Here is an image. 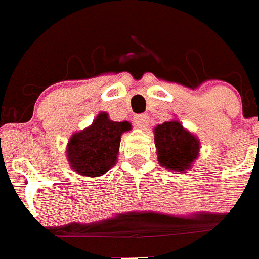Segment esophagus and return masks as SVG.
I'll use <instances>...</instances> for the list:
<instances>
[{"label":"esophagus","instance_id":"esophagus-1","mask_svg":"<svg viewBox=\"0 0 259 259\" xmlns=\"http://www.w3.org/2000/svg\"><path fill=\"white\" fill-rule=\"evenodd\" d=\"M134 121H135V125H137V127L144 130V129H147L148 125H149V116L145 114L138 115V116H135Z\"/></svg>","mask_w":259,"mask_h":259}]
</instances>
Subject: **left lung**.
Segmentation results:
<instances>
[{
  "label": "left lung",
  "mask_w": 259,
  "mask_h": 259,
  "mask_svg": "<svg viewBox=\"0 0 259 259\" xmlns=\"http://www.w3.org/2000/svg\"><path fill=\"white\" fill-rule=\"evenodd\" d=\"M153 132L158 163L172 173H187L199 158V138L176 119L157 125Z\"/></svg>",
  "instance_id": "obj_1"
}]
</instances>
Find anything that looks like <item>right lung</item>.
Returning <instances> with one entry per match:
<instances>
[{
  "label": "right lung",
  "instance_id": "add662e5",
  "mask_svg": "<svg viewBox=\"0 0 259 259\" xmlns=\"http://www.w3.org/2000/svg\"><path fill=\"white\" fill-rule=\"evenodd\" d=\"M132 130L127 121H112L100 112L92 124L76 132L68 140L66 155L71 169L84 177H100L117 162L121 135Z\"/></svg>",
  "mask_w": 259,
  "mask_h": 259
}]
</instances>
